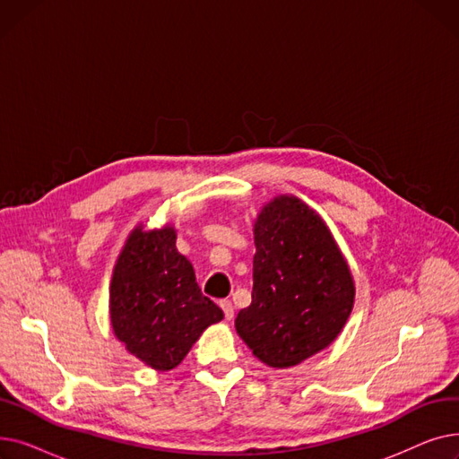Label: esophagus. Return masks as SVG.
I'll return each mask as SVG.
<instances>
[{
	"label": "esophagus",
	"instance_id": "obj_1",
	"mask_svg": "<svg viewBox=\"0 0 459 459\" xmlns=\"http://www.w3.org/2000/svg\"><path fill=\"white\" fill-rule=\"evenodd\" d=\"M220 305H221V308L225 312V318L232 320L234 318V305H232V301L230 299H223V301H220Z\"/></svg>",
	"mask_w": 459,
	"mask_h": 459
}]
</instances>
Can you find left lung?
<instances>
[{
	"mask_svg": "<svg viewBox=\"0 0 459 459\" xmlns=\"http://www.w3.org/2000/svg\"><path fill=\"white\" fill-rule=\"evenodd\" d=\"M255 247L251 305L234 325L262 363L294 367L339 336L353 307V279L322 217L296 197L262 208Z\"/></svg>",
	"mask_w": 459,
	"mask_h": 459,
	"instance_id": "8db88e82",
	"label": "left lung"
}]
</instances>
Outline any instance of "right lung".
<instances>
[{"label":"right lung","mask_w":459,"mask_h":459,"mask_svg":"<svg viewBox=\"0 0 459 459\" xmlns=\"http://www.w3.org/2000/svg\"><path fill=\"white\" fill-rule=\"evenodd\" d=\"M175 242L173 227H137L115 264L109 290L117 339L161 372L178 367L201 333L223 318V310L203 296Z\"/></svg>","instance_id":"1"}]
</instances>
